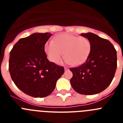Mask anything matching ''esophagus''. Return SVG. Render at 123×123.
<instances>
[{
  "instance_id": "esophagus-1",
  "label": "esophagus",
  "mask_w": 123,
  "mask_h": 123,
  "mask_svg": "<svg viewBox=\"0 0 123 123\" xmlns=\"http://www.w3.org/2000/svg\"><path fill=\"white\" fill-rule=\"evenodd\" d=\"M64 68H65V70H67V69H68V68H67V67H65Z\"/></svg>"
}]
</instances>
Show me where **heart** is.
I'll return each mask as SVG.
<instances>
[{
    "mask_svg": "<svg viewBox=\"0 0 123 123\" xmlns=\"http://www.w3.org/2000/svg\"><path fill=\"white\" fill-rule=\"evenodd\" d=\"M92 44L87 38L63 34L55 37L53 42L47 43L45 52L49 60L58 63L63 56L65 62L74 66H79L85 62L89 56Z\"/></svg>",
    "mask_w": 123,
    "mask_h": 123,
    "instance_id": "b5f03b06",
    "label": "heart"
}]
</instances>
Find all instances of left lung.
<instances>
[{"label": "left lung", "instance_id": "left-lung-1", "mask_svg": "<svg viewBox=\"0 0 123 123\" xmlns=\"http://www.w3.org/2000/svg\"><path fill=\"white\" fill-rule=\"evenodd\" d=\"M92 44L89 56L84 63L70 68L71 85L76 92L94 95L104 91L112 81L117 67V51L108 40L92 32L81 33Z\"/></svg>", "mask_w": 123, "mask_h": 123}]
</instances>
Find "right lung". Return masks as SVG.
<instances>
[{
	"mask_svg": "<svg viewBox=\"0 0 123 123\" xmlns=\"http://www.w3.org/2000/svg\"><path fill=\"white\" fill-rule=\"evenodd\" d=\"M52 34H32L20 39L10 53L9 72L12 81L25 94L35 98L48 96L64 73V68L50 62L45 44Z\"/></svg>",
	"mask_w": 123,
	"mask_h": 123,
	"instance_id": "obj_1",
	"label": "right lung"
}]
</instances>
